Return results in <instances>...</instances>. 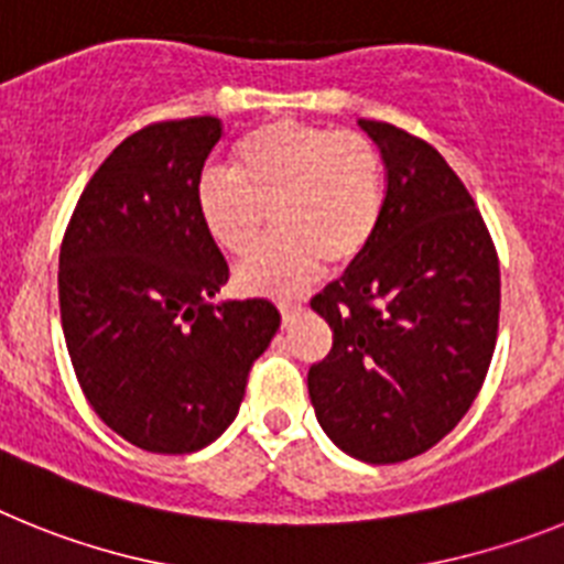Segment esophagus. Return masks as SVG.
Masks as SVG:
<instances>
[{"label":"esophagus","instance_id":"obj_1","mask_svg":"<svg viewBox=\"0 0 564 564\" xmlns=\"http://www.w3.org/2000/svg\"><path fill=\"white\" fill-rule=\"evenodd\" d=\"M303 310V303H281V315H283V323H289L292 317L297 315V312Z\"/></svg>","mask_w":564,"mask_h":564}]
</instances>
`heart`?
<instances>
[{
  "label": "heart",
  "instance_id": "b5f03b06",
  "mask_svg": "<svg viewBox=\"0 0 564 564\" xmlns=\"http://www.w3.org/2000/svg\"><path fill=\"white\" fill-rule=\"evenodd\" d=\"M198 213L229 254H247L272 215L278 232L235 283L249 295H295L326 261L346 267L366 252L383 215V161L360 133L275 121L235 147L232 173L200 175Z\"/></svg>",
  "mask_w": 564,
  "mask_h": 564
}]
</instances>
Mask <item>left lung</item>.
<instances>
[{
  "label": "left lung",
  "instance_id": "left-lung-1",
  "mask_svg": "<svg viewBox=\"0 0 564 564\" xmlns=\"http://www.w3.org/2000/svg\"><path fill=\"white\" fill-rule=\"evenodd\" d=\"M386 164L380 227L312 297L332 351L310 369L326 437L364 463L429 452L465 417L491 366L499 261L482 215L443 155L386 121H357Z\"/></svg>",
  "mask_w": 564,
  "mask_h": 564
}]
</instances>
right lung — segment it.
<instances>
[{"label": "right lung", "instance_id": "1", "mask_svg": "<svg viewBox=\"0 0 564 564\" xmlns=\"http://www.w3.org/2000/svg\"><path fill=\"white\" fill-rule=\"evenodd\" d=\"M213 116L121 141L87 181L58 252V310L78 386L127 443L189 454L241 409L281 326L263 297L215 301L229 267L198 213Z\"/></svg>", "mask_w": 564, "mask_h": 564}]
</instances>
